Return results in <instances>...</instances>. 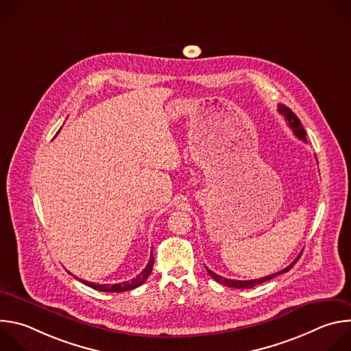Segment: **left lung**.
I'll list each match as a JSON object with an SVG mask.
<instances>
[{
    "label": "left lung",
    "mask_w": 351,
    "mask_h": 351,
    "mask_svg": "<svg viewBox=\"0 0 351 351\" xmlns=\"http://www.w3.org/2000/svg\"><path fill=\"white\" fill-rule=\"evenodd\" d=\"M278 111L285 117V119L287 121V123H289V126L291 128L293 133H294L300 140H303V141L307 143L306 130H304L302 122H300V119L294 115V112H293L290 108L285 107V106H279V110H278ZM300 257H302V254H300L289 267H286L285 269L279 271L278 274H272V275H268V276H264V278H260V279H252V280H234V279H228V278H223V276L217 275L215 272H213V271L208 269L207 267H206V268H207V272L210 274V276H211L213 279H215L218 283H222V285H225V286H228V287H234V289H252V287H254V286H257V285H261V283H264V282H267V280H271L272 278H275V276H278V275H280V274H285V272L290 271V269L293 268V265L298 261Z\"/></svg>",
    "instance_id": "obj_1"
}]
</instances>
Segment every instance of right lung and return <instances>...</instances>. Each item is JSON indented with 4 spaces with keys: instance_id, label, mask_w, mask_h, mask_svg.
Segmentation results:
<instances>
[{
    "instance_id": "obj_1",
    "label": "right lung",
    "mask_w": 351,
    "mask_h": 351,
    "mask_svg": "<svg viewBox=\"0 0 351 351\" xmlns=\"http://www.w3.org/2000/svg\"><path fill=\"white\" fill-rule=\"evenodd\" d=\"M153 265H154V256H153V252H152V256H149V260H148V264L145 265V268L141 271V274H138L134 279L132 280H128V282H122V283H114V285H97V283H93V282H87V280H82L84 285L95 289V290H99V291H108V293H121V291H128V290H132L134 287H138L140 285H143L147 278L149 276V274H152L153 271ZM76 278V276H75ZM77 279V278H76Z\"/></svg>"
}]
</instances>
